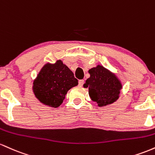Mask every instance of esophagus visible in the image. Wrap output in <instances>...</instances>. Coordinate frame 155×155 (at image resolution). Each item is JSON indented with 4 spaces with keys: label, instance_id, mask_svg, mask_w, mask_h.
<instances>
[{
    "label": "esophagus",
    "instance_id": "esophagus-1",
    "mask_svg": "<svg viewBox=\"0 0 155 155\" xmlns=\"http://www.w3.org/2000/svg\"><path fill=\"white\" fill-rule=\"evenodd\" d=\"M83 83H84V80H80V81H78V85H79V86H83Z\"/></svg>",
    "mask_w": 155,
    "mask_h": 155
}]
</instances>
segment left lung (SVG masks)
Masks as SVG:
<instances>
[{
  "label": "left lung",
  "instance_id": "1",
  "mask_svg": "<svg viewBox=\"0 0 155 155\" xmlns=\"http://www.w3.org/2000/svg\"><path fill=\"white\" fill-rule=\"evenodd\" d=\"M90 78L83 87L88 88V94L99 107L110 105L119 99L122 84L117 76L102 65L88 70Z\"/></svg>",
  "mask_w": 155,
  "mask_h": 155
}]
</instances>
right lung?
Returning <instances> with one entry per match:
<instances>
[{
  "mask_svg": "<svg viewBox=\"0 0 155 155\" xmlns=\"http://www.w3.org/2000/svg\"><path fill=\"white\" fill-rule=\"evenodd\" d=\"M78 85L74 74L61 60L47 63L33 83L36 98L45 105L58 107L62 104L67 91Z\"/></svg>",
  "mask_w": 155,
  "mask_h": 155,
  "instance_id": "right-lung-1",
  "label": "right lung"
}]
</instances>
